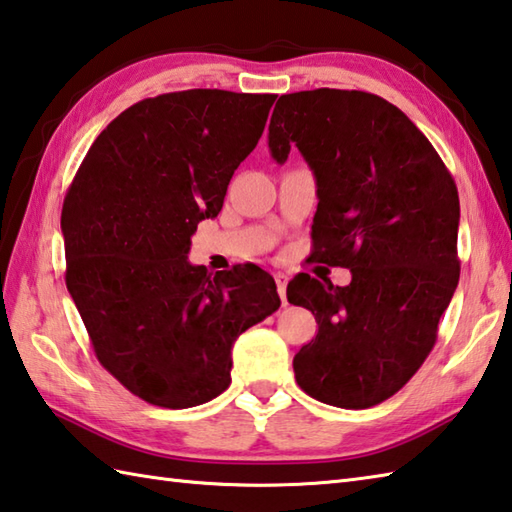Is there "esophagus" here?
Wrapping results in <instances>:
<instances>
[{
  "instance_id": "1",
  "label": "esophagus",
  "mask_w": 512,
  "mask_h": 512,
  "mask_svg": "<svg viewBox=\"0 0 512 512\" xmlns=\"http://www.w3.org/2000/svg\"><path fill=\"white\" fill-rule=\"evenodd\" d=\"M274 280H276V287H278V294L280 298H283L285 302V294H287V274H283V271H278V274H274Z\"/></svg>"
}]
</instances>
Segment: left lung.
Instances as JSON below:
<instances>
[{"mask_svg":"<svg viewBox=\"0 0 512 512\" xmlns=\"http://www.w3.org/2000/svg\"><path fill=\"white\" fill-rule=\"evenodd\" d=\"M291 145L316 176L309 260L347 267L351 283L298 274L291 305L318 336L294 356L300 389L340 409H369L422 367L451 302L460 260V196L429 139L406 114L360 90H302L278 99L269 152Z\"/></svg>","mask_w":512,"mask_h":512,"instance_id":"8db88e82","label":"left lung"}]
</instances>
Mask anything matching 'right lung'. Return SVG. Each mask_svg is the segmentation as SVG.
Wrapping results in <instances>:
<instances>
[{"label":"right lung","mask_w":512,"mask_h":512,"mask_svg":"<svg viewBox=\"0 0 512 512\" xmlns=\"http://www.w3.org/2000/svg\"><path fill=\"white\" fill-rule=\"evenodd\" d=\"M276 95L183 90L123 110L83 159L61 210L66 285L99 362L137 398L190 409L232 382L236 338L280 307L258 265L187 260L218 216Z\"/></svg>","instance_id":"obj_1"}]
</instances>
